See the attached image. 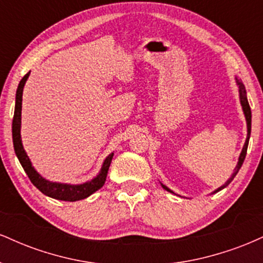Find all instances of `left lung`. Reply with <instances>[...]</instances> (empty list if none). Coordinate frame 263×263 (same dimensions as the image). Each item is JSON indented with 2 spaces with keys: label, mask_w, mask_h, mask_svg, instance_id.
<instances>
[{
  "label": "left lung",
  "mask_w": 263,
  "mask_h": 263,
  "mask_svg": "<svg viewBox=\"0 0 263 263\" xmlns=\"http://www.w3.org/2000/svg\"><path fill=\"white\" fill-rule=\"evenodd\" d=\"M235 81H236V85L238 87V98H240V104H241V107H242V111H243V115H245V120H246V126H247V137H246V141H245V144H243L242 147V151H241L240 156H238V161H237V164L236 167H235V171L234 173L231 174V177L229 178L228 180H226V183L224 185H221L220 188H218L216 190H214L211 194H215V193L220 192V190H222L226 186L229 185L232 182V179H234L235 176L237 174V172L240 171L241 165H242L243 161H245V157H246V152H247V146H249V141H250V135H251V108H250V105H249V101H247V96H246V89H245V85L242 84V81L238 79L237 77H235ZM161 185L163 186V189L167 190V192L172 193V194H176V193L173 192V190L168 188L167 185H164L162 182Z\"/></svg>",
  "instance_id": "1"
}]
</instances>
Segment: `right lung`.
Returning <instances> with one entry per match:
<instances>
[{"mask_svg":"<svg viewBox=\"0 0 263 263\" xmlns=\"http://www.w3.org/2000/svg\"><path fill=\"white\" fill-rule=\"evenodd\" d=\"M29 73H27L22 80L20 81L16 92V105H14V115L13 122H12V138H13V147L16 156L20 161L21 165L27 173L33 185L41 190L47 197L57 199V200L64 201H78L83 200L90 195L93 194L96 190H99L105 184L106 180L108 167H110L111 161H112L114 153H110L104 163L101 165V170L93 177L92 179L86 180V182L80 184H70V183H60V182H52V180L45 179L43 176L35 171V168L32 165L31 159L27 155L25 147L22 143V137H21V123H22V95L23 87L26 85V81L29 78Z\"/></svg>","mask_w":263,"mask_h":263,"instance_id":"1","label":"right lung"}]
</instances>
